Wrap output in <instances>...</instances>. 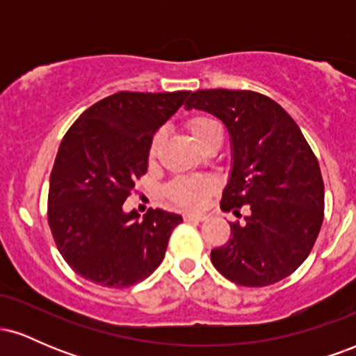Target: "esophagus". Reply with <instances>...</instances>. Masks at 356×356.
Instances as JSON below:
<instances>
[{
    "label": "esophagus",
    "instance_id": "34e87169",
    "mask_svg": "<svg viewBox=\"0 0 356 356\" xmlns=\"http://www.w3.org/2000/svg\"><path fill=\"white\" fill-rule=\"evenodd\" d=\"M184 219L191 220V222H202V220L207 219V216L202 214V212H189V214L184 216Z\"/></svg>",
    "mask_w": 356,
    "mask_h": 356
}]
</instances>
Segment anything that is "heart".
I'll list each match as a JSON object with an SVG mask.
<instances>
[{
  "label": "heart",
  "mask_w": 356,
  "mask_h": 356,
  "mask_svg": "<svg viewBox=\"0 0 356 356\" xmlns=\"http://www.w3.org/2000/svg\"><path fill=\"white\" fill-rule=\"evenodd\" d=\"M192 138L197 142L201 147L204 142L207 140L211 136L220 132V125L214 118L201 115L194 117L187 124ZM162 145V137L155 136L152 144L149 149V157L155 159L159 154V149ZM214 189V181L209 177H181L175 179V181L167 187V194L172 199L175 204L182 207H189V209H195V207H201L204 201H206L207 194Z\"/></svg>",
  "instance_id": "obj_1"
}]
</instances>
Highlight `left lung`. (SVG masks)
I'll return each mask as SVG.
<instances>
[{"label":"left lung","instance_id":"left-lung-1","mask_svg":"<svg viewBox=\"0 0 356 356\" xmlns=\"http://www.w3.org/2000/svg\"><path fill=\"white\" fill-rule=\"evenodd\" d=\"M202 110L226 125L231 172L220 209L239 216L231 239L211 261L241 286H268L303 264L321 229L325 187L313 150L289 113L266 95L248 90H197L186 110Z\"/></svg>","mask_w":356,"mask_h":356}]
</instances>
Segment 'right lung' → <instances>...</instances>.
Wrapping results in <instances>:
<instances>
[{"label": "right lung", "mask_w": 356, "mask_h": 356, "mask_svg": "<svg viewBox=\"0 0 356 356\" xmlns=\"http://www.w3.org/2000/svg\"><path fill=\"white\" fill-rule=\"evenodd\" d=\"M191 92H118L85 110L61 140L50 175L48 224L60 254L95 284L125 288L162 263L182 216L124 202L147 172L157 130Z\"/></svg>", "instance_id": "right-lung-1"}]
</instances>
